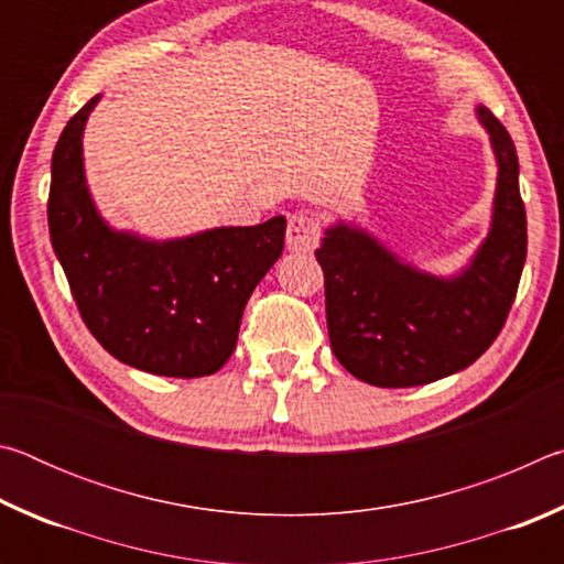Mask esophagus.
Returning <instances> with one entry per match:
<instances>
[{"label":"esophagus","instance_id":"1","mask_svg":"<svg viewBox=\"0 0 564 564\" xmlns=\"http://www.w3.org/2000/svg\"><path fill=\"white\" fill-rule=\"evenodd\" d=\"M321 241V221L311 212H295L285 228V246L295 253H308Z\"/></svg>","mask_w":564,"mask_h":564}]
</instances>
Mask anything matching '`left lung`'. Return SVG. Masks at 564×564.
I'll return each instance as SVG.
<instances>
[{"instance_id":"obj_1","label":"left lung","mask_w":564,"mask_h":564,"mask_svg":"<svg viewBox=\"0 0 564 564\" xmlns=\"http://www.w3.org/2000/svg\"><path fill=\"white\" fill-rule=\"evenodd\" d=\"M477 117L490 131L500 174L490 236L470 269L435 279L343 224L328 228L316 248L330 348L370 386L413 388L457 373L492 346L508 321L528 256V216L508 129L485 107Z\"/></svg>"}]
</instances>
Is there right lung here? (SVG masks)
<instances>
[{
  "label": "right lung",
  "mask_w": 564,
  "mask_h": 564,
  "mask_svg": "<svg viewBox=\"0 0 564 564\" xmlns=\"http://www.w3.org/2000/svg\"><path fill=\"white\" fill-rule=\"evenodd\" d=\"M99 97L66 121L46 216L56 259L91 336L113 358L169 378L216 373L231 358L248 299L283 251L285 218L144 241L101 221L84 181L82 131Z\"/></svg>",
  "instance_id": "add662e5"
}]
</instances>
